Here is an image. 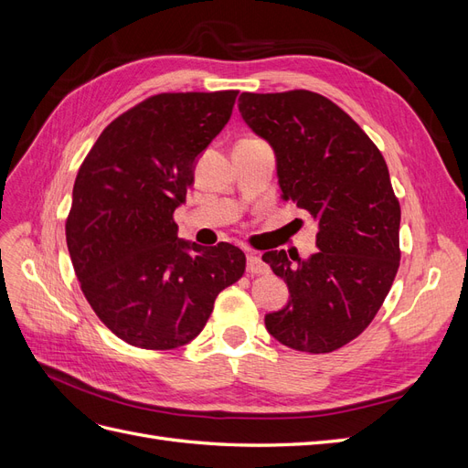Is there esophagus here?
I'll use <instances>...</instances> for the list:
<instances>
[{"label": "esophagus", "instance_id": "esophagus-1", "mask_svg": "<svg viewBox=\"0 0 468 468\" xmlns=\"http://www.w3.org/2000/svg\"><path fill=\"white\" fill-rule=\"evenodd\" d=\"M246 269H248V273H251V275H263V273L269 271L267 263L260 256H256V253H250V256H248Z\"/></svg>", "mask_w": 468, "mask_h": 468}]
</instances>
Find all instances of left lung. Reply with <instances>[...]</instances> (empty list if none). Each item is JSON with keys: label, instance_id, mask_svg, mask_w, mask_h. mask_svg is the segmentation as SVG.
Masks as SVG:
<instances>
[{"label": "left lung", "instance_id": "left-lung-1", "mask_svg": "<svg viewBox=\"0 0 468 468\" xmlns=\"http://www.w3.org/2000/svg\"><path fill=\"white\" fill-rule=\"evenodd\" d=\"M239 115L273 148L282 199L318 222L313 256L265 251L289 303L265 328L296 351L330 353L356 339L385 303L399 271L400 205L378 148L324 95L242 93Z\"/></svg>", "mask_w": 468, "mask_h": 468}]
</instances>
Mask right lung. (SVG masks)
Returning <instances> with one entry per match:
<instances>
[{"instance_id":"obj_1","label":"right lung","mask_w":468,"mask_h":468,"mask_svg":"<svg viewBox=\"0 0 468 468\" xmlns=\"http://www.w3.org/2000/svg\"><path fill=\"white\" fill-rule=\"evenodd\" d=\"M236 95H154L112 121L80 167L66 220L69 258L93 313L134 347L189 344L218 292L244 275L242 250L187 242L174 222Z\"/></svg>"}]
</instances>
